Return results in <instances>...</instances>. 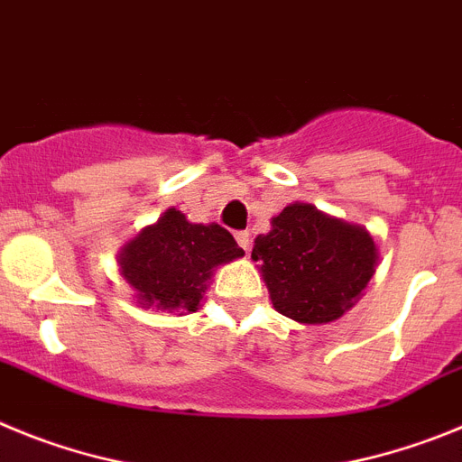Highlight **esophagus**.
<instances>
[{"instance_id": "obj_1", "label": "esophagus", "mask_w": 462, "mask_h": 462, "mask_svg": "<svg viewBox=\"0 0 462 462\" xmlns=\"http://www.w3.org/2000/svg\"><path fill=\"white\" fill-rule=\"evenodd\" d=\"M236 240H238V245L243 247L245 252H250V247H252L250 231H238V234H236Z\"/></svg>"}]
</instances>
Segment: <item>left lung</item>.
Wrapping results in <instances>:
<instances>
[{"mask_svg":"<svg viewBox=\"0 0 462 462\" xmlns=\"http://www.w3.org/2000/svg\"><path fill=\"white\" fill-rule=\"evenodd\" d=\"M254 240L252 259L273 308L298 324H328L354 308L377 268V245L363 226L291 203Z\"/></svg>","mask_w":462,"mask_h":462,"instance_id":"1","label":"left lung"}]
</instances>
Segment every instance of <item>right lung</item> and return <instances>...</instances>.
Listing matches in <instances>:
<instances>
[{
	"instance_id": "add662e5",
	"label": "right lung",
	"mask_w": 462,
	"mask_h": 462,
	"mask_svg": "<svg viewBox=\"0 0 462 462\" xmlns=\"http://www.w3.org/2000/svg\"><path fill=\"white\" fill-rule=\"evenodd\" d=\"M243 254L226 228L191 224L169 208L122 247L117 263L138 305L185 314L199 310L212 271Z\"/></svg>"
}]
</instances>
